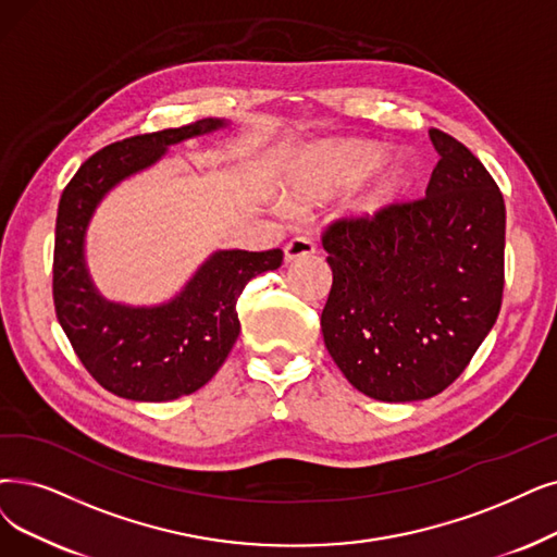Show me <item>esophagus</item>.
I'll return each mask as SVG.
<instances>
[{"instance_id":"obj_1","label":"esophagus","mask_w":557,"mask_h":557,"mask_svg":"<svg viewBox=\"0 0 557 557\" xmlns=\"http://www.w3.org/2000/svg\"><path fill=\"white\" fill-rule=\"evenodd\" d=\"M313 253H315V244L306 237H295L293 242L285 244V262L287 264L313 256Z\"/></svg>"}]
</instances>
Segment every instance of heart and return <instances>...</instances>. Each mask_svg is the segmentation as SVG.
<instances>
[{"mask_svg":"<svg viewBox=\"0 0 557 557\" xmlns=\"http://www.w3.org/2000/svg\"><path fill=\"white\" fill-rule=\"evenodd\" d=\"M382 146L368 139H329L306 148L287 175V201L295 208L320 206L361 183L349 216L380 224L403 206L416 181L418 164L407 152L382 158Z\"/></svg>","mask_w":557,"mask_h":557,"instance_id":"b5f03b06","label":"heart"}]
</instances>
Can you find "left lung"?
Masks as SVG:
<instances>
[{
    "label": "left lung",
    "mask_w": 557,
    "mask_h": 557,
    "mask_svg": "<svg viewBox=\"0 0 557 557\" xmlns=\"http://www.w3.org/2000/svg\"><path fill=\"white\" fill-rule=\"evenodd\" d=\"M438 152L428 198L380 224L326 228L333 283L324 345L347 382L382 403L448 388L496 324L503 299L505 201L475 154L430 129Z\"/></svg>",
    "instance_id": "obj_1"
}]
</instances>
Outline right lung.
<instances>
[{"label":"right lung","instance_id":"right-lung-1","mask_svg":"<svg viewBox=\"0 0 557 557\" xmlns=\"http://www.w3.org/2000/svg\"><path fill=\"white\" fill-rule=\"evenodd\" d=\"M226 127V119H206L111 144L88 158L61 194L54 239L57 318L84 368L119 397L169 403L206 386L239 336L242 290L283 262L281 249H216L173 297L141 306L107 299L88 272L86 235L107 194L158 164L171 146Z\"/></svg>","mask_w":557,"mask_h":557}]
</instances>
